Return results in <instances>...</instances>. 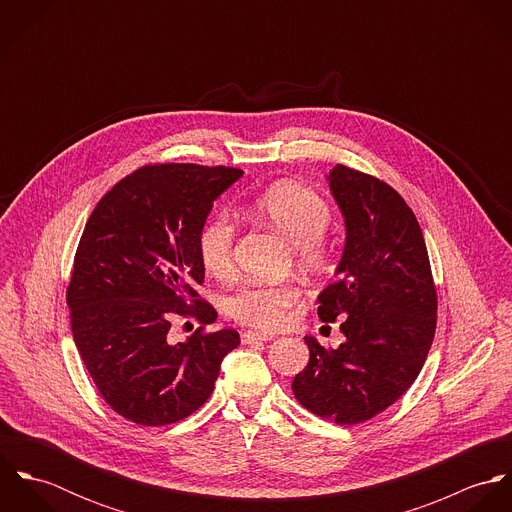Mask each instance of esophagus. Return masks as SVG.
Segmentation results:
<instances>
[{"label": "esophagus", "instance_id": "esophagus-1", "mask_svg": "<svg viewBox=\"0 0 512 512\" xmlns=\"http://www.w3.org/2000/svg\"><path fill=\"white\" fill-rule=\"evenodd\" d=\"M276 339V333H266V331H244L242 333V343L250 345L256 341H272Z\"/></svg>", "mask_w": 512, "mask_h": 512}]
</instances>
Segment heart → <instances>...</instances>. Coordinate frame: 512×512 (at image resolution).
I'll return each instance as SVG.
<instances>
[{
    "label": "heart",
    "instance_id": "1",
    "mask_svg": "<svg viewBox=\"0 0 512 512\" xmlns=\"http://www.w3.org/2000/svg\"><path fill=\"white\" fill-rule=\"evenodd\" d=\"M248 215L282 236L293 248L295 262L305 272H321L329 264L323 234L329 226V205L305 185L282 181L256 195L248 203ZM234 226L226 217L205 222L199 234V256L203 268L213 276L232 270ZM297 301V290L282 286H242L224 301L226 313L246 325L276 329L288 319Z\"/></svg>",
    "mask_w": 512,
    "mask_h": 512
}]
</instances>
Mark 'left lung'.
Masks as SVG:
<instances>
[{
	"label": "left lung",
	"mask_w": 512,
	"mask_h": 512,
	"mask_svg": "<svg viewBox=\"0 0 512 512\" xmlns=\"http://www.w3.org/2000/svg\"><path fill=\"white\" fill-rule=\"evenodd\" d=\"M331 195L345 220L337 282L319 293L321 321L343 319L337 349L305 337L309 363L292 390L309 412L361 424L392 406L418 378L436 333L438 295L422 228L384 181L335 165Z\"/></svg>",
	"instance_id": "1"
}]
</instances>
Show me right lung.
<instances>
[{"label": "right lung", "instance_id": "add662e5", "mask_svg": "<svg viewBox=\"0 0 512 512\" xmlns=\"http://www.w3.org/2000/svg\"><path fill=\"white\" fill-rule=\"evenodd\" d=\"M242 177L234 167L146 165L116 183L84 226L67 290L78 353L106 404L140 426H165L201 408L234 329L171 343L175 315L213 323L199 301V234L213 203Z\"/></svg>", "mask_w": 512, "mask_h": 512}]
</instances>
